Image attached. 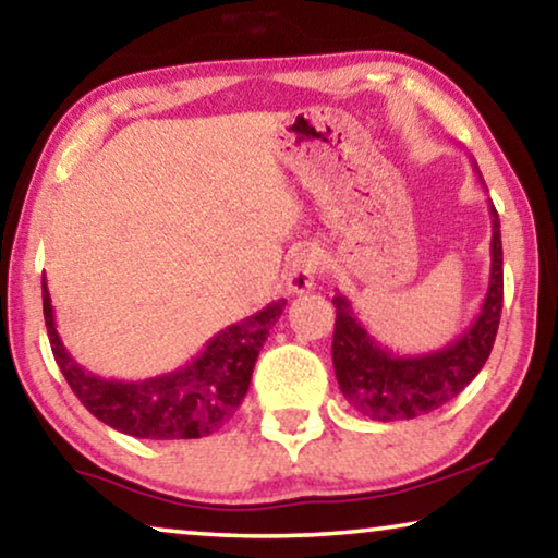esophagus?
Masks as SVG:
<instances>
[{
	"mask_svg": "<svg viewBox=\"0 0 558 558\" xmlns=\"http://www.w3.org/2000/svg\"><path fill=\"white\" fill-rule=\"evenodd\" d=\"M319 264H323V254L317 248H304L296 254L292 262H289L287 271V287L292 294L310 292L315 287Z\"/></svg>",
	"mask_w": 558,
	"mask_h": 558,
	"instance_id": "34e87169",
	"label": "esophagus"
}]
</instances>
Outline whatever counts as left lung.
Instances as JSON below:
<instances>
[{
  "label": "left lung",
  "instance_id": "8db88e82",
  "mask_svg": "<svg viewBox=\"0 0 558 558\" xmlns=\"http://www.w3.org/2000/svg\"><path fill=\"white\" fill-rule=\"evenodd\" d=\"M475 172L480 174L477 165ZM480 182L485 185L483 174ZM493 218L490 284L477 317L460 338L429 353L399 355L371 335L345 294H335L332 365L340 391L350 407L376 422H399L437 411L464 391L490 355L502 310V243L500 218L487 201Z\"/></svg>",
  "mask_w": 558,
  "mask_h": 558
}]
</instances>
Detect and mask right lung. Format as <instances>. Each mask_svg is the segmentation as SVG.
Masks as SVG:
<instances>
[{
  "instance_id": "obj_1",
  "label": "right lung",
  "mask_w": 558,
  "mask_h": 558,
  "mask_svg": "<svg viewBox=\"0 0 558 558\" xmlns=\"http://www.w3.org/2000/svg\"><path fill=\"white\" fill-rule=\"evenodd\" d=\"M287 300L228 325L182 368L144 380L101 378L73 361L60 340L43 274V312L52 355L68 386L98 422L136 439H201L220 429L248 393L258 350Z\"/></svg>"
}]
</instances>
